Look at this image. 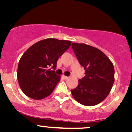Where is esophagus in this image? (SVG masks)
I'll list each match as a JSON object with an SVG mask.
<instances>
[{
    "label": "esophagus",
    "instance_id": "esophagus-1",
    "mask_svg": "<svg viewBox=\"0 0 132 132\" xmlns=\"http://www.w3.org/2000/svg\"><path fill=\"white\" fill-rule=\"evenodd\" d=\"M63 78H64V79H67V78H68V77L65 76H63Z\"/></svg>",
    "mask_w": 132,
    "mask_h": 132
}]
</instances>
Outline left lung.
<instances>
[{
  "label": "left lung",
  "instance_id": "left-lung-1",
  "mask_svg": "<svg viewBox=\"0 0 132 132\" xmlns=\"http://www.w3.org/2000/svg\"><path fill=\"white\" fill-rule=\"evenodd\" d=\"M72 48L85 70V76L71 89L73 97L85 106L96 105L110 92L114 81V69L110 59L99 49L85 44L73 43Z\"/></svg>",
  "mask_w": 132,
  "mask_h": 132
}]
</instances>
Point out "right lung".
Wrapping results in <instances>:
<instances>
[{
    "label": "right lung",
    "instance_id": "right-lung-1",
    "mask_svg": "<svg viewBox=\"0 0 132 132\" xmlns=\"http://www.w3.org/2000/svg\"><path fill=\"white\" fill-rule=\"evenodd\" d=\"M71 41L47 38L32 45L19 61L17 77L27 96L41 100L53 92L60 76L55 74L58 58L69 48Z\"/></svg>",
    "mask_w": 132,
    "mask_h": 132
}]
</instances>
